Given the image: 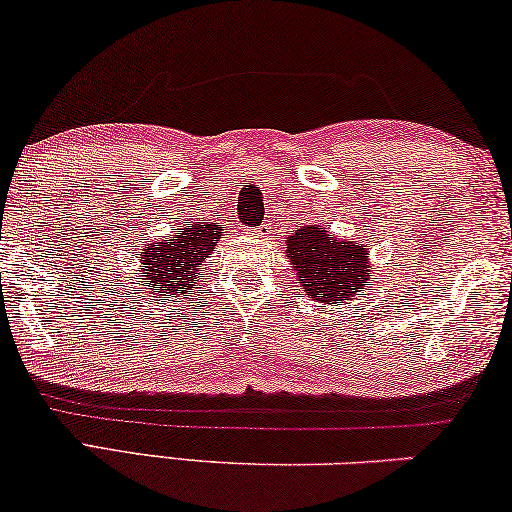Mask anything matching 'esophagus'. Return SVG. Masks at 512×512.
Wrapping results in <instances>:
<instances>
[{"label":"esophagus","mask_w":512,"mask_h":512,"mask_svg":"<svg viewBox=\"0 0 512 512\" xmlns=\"http://www.w3.org/2000/svg\"><path fill=\"white\" fill-rule=\"evenodd\" d=\"M269 232H271L269 225H259L255 234H257V239H264V236H269Z\"/></svg>","instance_id":"obj_1"}]
</instances>
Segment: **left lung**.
<instances>
[{
	"instance_id": "left-lung-1",
	"label": "left lung",
	"mask_w": 512,
	"mask_h": 512,
	"mask_svg": "<svg viewBox=\"0 0 512 512\" xmlns=\"http://www.w3.org/2000/svg\"><path fill=\"white\" fill-rule=\"evenodd\" d=\"M294 278L312 301L338 303L361 292L370 271V243L335 239L322 225H305L287 236Z\"/></svg>"
}]
</instances>
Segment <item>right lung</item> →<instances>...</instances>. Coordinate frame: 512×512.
Segmentation results:
<instances>
[{"label":"right lung","instance_id":"right-lung-1","mask_svg":"<svg viewBox=\"0 0 512 512\" xmlns=\"http://www.w3.org/2000/svg\"><path fill=\"white\" fill-rule=\"evenodd\" d=\"M223 236V227L216 223H193L167 241L142 243L140 266L144 264V269L142 276H137V285L151 289L149 294L156 299L170 301L172 294L186 296L190 287L207 282L204 262Z\"/></svg>","mask_w":512,"mask_h":512}]
</instances>
